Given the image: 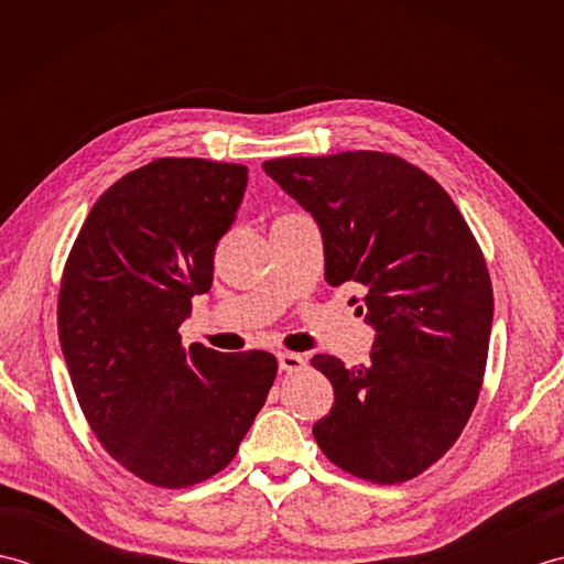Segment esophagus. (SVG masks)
Segmentation results:
<instances>
[{"instance_id": "obj_1", "label": "esophagus", "mask_w": 564, "mask_h": 564, "mask_svg": "<svg viewBox=\"0 0 564 564\" xmlns=\"http://www.w3.org/2000/svg\"><path fill=\"white\" fill-rule=\"evenodd\" d=\"M279 366L283 373H301V370L307 368L305 358L301 354H291V351L279 354Z\"/></svg>"}]
</instances>
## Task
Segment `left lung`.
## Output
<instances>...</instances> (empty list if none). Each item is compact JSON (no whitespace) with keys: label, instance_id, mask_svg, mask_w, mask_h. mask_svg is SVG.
Masks as SVG:
<instances>
[{"label":"left lung","instance_id":"left-lung-1","mask_svg":"<svg viewBox=\"0 0 564 564\" xmlns=\"http://www.w3.org/2000/svg\"><path fill=\"white\" fill-rule=\"evenodd\" d=\"M263 172L313 213L327 283L361 285L358 313L376 327L368 366L310 361L334 388L317 446L361 480H412L448 453L480 398L495 315L482 249L436 178L398 154L279 158Z\"/></svg>","mask_w":564,"mask_h":564}]
</instances>
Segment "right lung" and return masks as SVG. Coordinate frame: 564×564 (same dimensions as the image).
<instances>
[{"label": "right lung", "mask_w": 564, "mask_h": 564, "mask_svg": "<svg viewBox=\"0 0 564 564\" xmlns=\"http://www.w3.org/2000/svg\"><path fill=\"white\" fill-rule=\"evenodd\" d=\"M247 166L162 158L118 178L69 249L57 337L84 416L116 463L182 489L230 465L267 402V351L182 346L191 297L208 293Z\"/></svg>", "instance_id": "obj_1"}]
</instances>
